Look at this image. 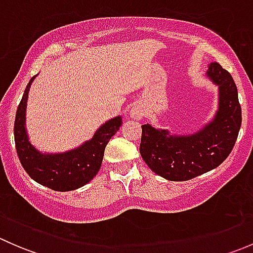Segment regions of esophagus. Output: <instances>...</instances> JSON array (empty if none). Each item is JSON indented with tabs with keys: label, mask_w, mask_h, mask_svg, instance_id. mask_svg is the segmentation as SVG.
Masks as SVG:
<instances>
[{
	"label": "esophagus",
	"mask_w": 253,
	"mask_h": 253,
	"mask_svg": "<svg viewBox=\"0 0 253 253\" xmlns=\"http://www.w3.org/2000/svg\"><path fill=\"white\" fill-rule=\"evenodd\" d=\"M131 116L133 117V119H142V117L144 116V111H143V109L139 108V106H134L131 110Z\"/></svg>",
	"instance_id": "1"
}]
</instances>
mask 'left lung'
<instances>
[{"label":"left lung","instance_id":"8db88e82","mask_svg":"<svg viewBox=\"0 0 253 253\" xmlns=\"http://www.w3.org/2000/svg\"><path fill=\"white\" fill-rule=\"evenodd\" d=\"M207 76L219 86V109L192 136H170L167 129L142 125L139 152L148 167L170 181H187L215 169L233 150L241 127V106L230 73L213 62Z\"/></svg>","mask_w":253,"mask_h":253}]
</instances>
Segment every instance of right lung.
I'll return each instance as SVG.
<instances>
[{"mask_svg": "<svg viewBox=\"0 0 253 253\" xmlns=\"http://www.w3.org/2000/svg\"><path fill=\"white\" fill-rule=\"evenodd\" d=\"M34 78L30 79L25 88L14 120V142L20 164L33 180L45 187L60 192L77 190L98 174L106 144L120 129L122 119L116 116L109 120L90 141L77 149L62 154H42L30 144L24 126L28 93Z\"/></svg>", "mask_w": 253, "mask_h": 253, "instance_id": "right-lung-1", "label": "right lung"}]
</instances>
